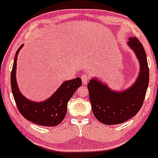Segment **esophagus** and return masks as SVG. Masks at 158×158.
<instances>
[{
    "mask_svg": "<svg viewBox=\"0 0 158 158\" xmlns=\"http://www.w3.org/2000/svg\"><path fill=\"white\" fill-rule=\"evenodd\" d=\"M81 80H82V84L83 85H86L88 81L89 80V79L90 78V75L89 73H85L84 75L81 76Z\"/></svg>",
    "mask_w": 158,
    "mask_h": 158,
    "instance_id": "obj_1",
    "label": "esophagus"
}]
</instances>
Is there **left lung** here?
Wrapping results in <instances>:
<instances>
[{
  "label": "left lung",
  "instance_id": "8db88e82",
  "mask_svg": "<svg viewBox=\"0 0 158 158\" xmlns=\"http://www.w3.org/2000/svg\"><path fill=\"white\" fill-rule=\"evenodd\" d=\"M127 44L139 64V74L133 85L123 90H112L97 77L88 84L92 111L103 124H120L131 119L140 109L146 97L149 81L146 52L136 37H130Z\"/></svg>",
  "mask_w": 158,
  "mask_h": 158
}]
</instances>
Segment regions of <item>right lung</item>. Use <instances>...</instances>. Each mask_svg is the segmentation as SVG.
<instances>
[{
  "mask_svg": "<svg viewBox=\"0 0 158 158\" xmlns=\"http://www.w3.org/2000/svg\"><path fill=\"white\" fill-rule=\"evenodd\" d=\"M23 44L18 49L11 73V88L16 105L21 115L30 122L42 126H56L64 119L68 102L81 86L79 77L64 81L48 99L35 102L25 97L20 91L16 80V68L19 52Z\"/></svg>",
  "mask_w": 158,
  "mask_h": 158,
  "instance_id": "right-lung-1",
  "label": "right lung"
}]
</instances>
